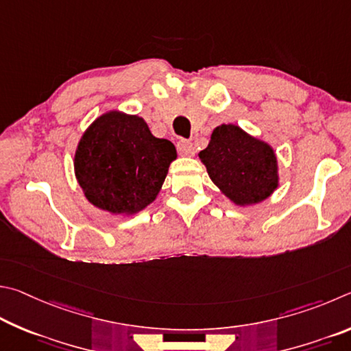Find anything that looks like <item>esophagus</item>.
Returning <instances> with one entry per match:
<instances>
[{
	"mask_svg": "<svg viewBox=\"0 0 351 351\" xmlns=\"http://www.w3.org/2000/svg\"><path fill=\"white\" fill-rule=\"evenodd\" d=\"M177 149L182 154V156L185 157H193L195 154V149L191 141H186V140H180L179 143H177Z\"/></svg>",
	"mask_w": 351,
	"mask_h": 351,
	"instance_id": "34e87169",
	"label": "esophagus"
}]
</instances>
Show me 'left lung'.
Returning a JSON list of instances; mask_svg holds the SVG:
<instances>
[{"label":"left lung","instance_id":"obj_1","mask_svg":"<svg viewBox=\"0 0 351 351\" xmlns=\"http://www.w3.org/2000/svg\"><path fill=\"white\" fill-rule=\"evenodd\" d=\"M199 158L214 185L237 206L261 204L279 188L273 146L232 123L214 128Z\"/></svg>","mask_w":351,"mask_h":351}]
</instances>
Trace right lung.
<instances>
[{"label": "right lung", "mask_w": 351, "mask_h": 351, "mask_svg": "<svg viewBox=\"0 0 351 351\" xmlns=\"http://www.w3.org/2000/svg\"><path fill=\"white\" fill-rule=\"evenodd\" d=\"M176 158V146L154 137L141 117L112 109L83 132L73 171L90 205L129 217L156 200Z\"/></svg>", "instance_id": "obj_1"}]
</instances>
